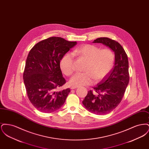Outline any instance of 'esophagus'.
<instances>
[{
	"label": "esophagus",
	"instance_id": "obj_1",
	"mask_svg": "<svg viewBox=\"0 0 149 149\" xmlns=\"http://www.w3.org/2000/svg\"><path fill=\"white\" fill-rule=\"evenodd\" d=\"M78 88V86H71V89H77Z\"/></svg>",
	"mask_w": 149,
	"mask_h": 149
}]
</instances>
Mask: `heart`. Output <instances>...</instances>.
Returning a JSON list of instances; mask_svg holds the SVG:
<instances>
[{
    "label": "heart",
    "instance_id": "1",
    "mask_svg": "<svg viewBox=\"0 0 149 149\" xmlns=\"http://www.w3.org/2000/svg\"><path fill=\"white\" fill-rule=\"evenodd\" d=\"M73 54H65L60 61L61 70L67 76L74 71V55L83 57L86 60L84 72H77L71 77L69 83L74 86L92 84L95 80L98 83L106 77L112 70L114 63V55L109 49L100 48L93 45H84L76 48Z\"/></svg>",
    "mask_w": 149,
    "mask_h": 149
}]
</instances>
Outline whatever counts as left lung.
I'll list each match as a JSON object with an SVG mask.
<instances>
[{"mask_svg": "<svg viewBox=\"0 0 149 149\" xmlns=\"http://www.w3.org/2000/svg\"><path fill=\"white\" fill-rule=\"evenodd\" d=\"M93 43H100L114 53L113 69L96 87L95 92H88L83 104L93 113L103 115L112 112L120 103L129 83L128 61L127 54L118 42L107 37H100Z\"/></svg>", "mask_w": 149, "mask_h": 149, "instance_id": "left-lung-1", "label": "left lung"}]
</instances>
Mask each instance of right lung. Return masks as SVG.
I'll return each mask as SVG.
<instances>
[{
    "instance_id": "1",
    "label": "right lung",
    "mask_w": 149,
    "mask_h": 149,
    "mask_svg": "<svg viewBox=\"0 0 149 149\" xmlns=\"http://www.w3.org/2000/svg\"><path fill=\"white\" fill-rule=\"evenodd\" d=\"M77 43L61 37H52L37 43L30 50L23 80L29 100L38 111L51 113L63 106L70 90L68 88L55 91L66 83L60 69V61Z\"/></svg>"
}]
</instances>
